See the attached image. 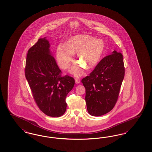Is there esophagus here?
Here are the masks:
<instances>
[{
	"label": "esophagus",
	"instance_id": "1",
	"mask_svg": "<svg viewBox=\"0 0 152 152\" xmlns=\"http://www.w3.org/2000/svg\"><path fill=\"white\" fill-rule=\"evenodd\" d=\"M75 83L77 84H79L80 83V80L79 78H76L75 79Z\"/></svg>",
	"mask_w": 152,
	"mask_h": 152
}]
</instances>
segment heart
Returning <instances> with one entry per match:
<instances>
[{"label":"heart","mask_w":152,"mask_h":152,"mask_svg":"<svg viewBox=\"0 0 152 152\" xmlns=\"http://www.w3.org/2000/svg\"><path fill=\"white\" fill-rule=\"evenodd\" d=\"M105 51V43L102 40L87 34H79L70 38L65 45H59L56 48L57 60L62 68L69 67L73 60V54H77L80 64L73 66L71 72L80 76L83 68L91 69L97 66Z\"/></svg>","instance_id":"1"}]
</instances>
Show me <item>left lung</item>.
Here are the masks:
<instances>
[{
    "instance_id": "left-lung-1",
    "label": "left lung",
    "mask_w": 152,
    "mask_h": 152,
    "mask_svg": "<svg viewBox=\"0 0 152 152\" xmlns=\"http://www.w3.org/2000/svg\"><path fill=\"white\" fill-rule=\"evenodd\" d=\"M124 77L123 55L114 50L101 61L89 76L81 80L90 115H102L113 109Z\"/></svg>"
}]
</instances>
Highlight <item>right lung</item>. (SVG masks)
Wrapping results in <instances>:
<instances>
[{
    "label": "right lung",
    "mask_w": 152,
    "mask_h": 152,
    "mask_svg": "<svg viewBox=\"0 0 152 152\" xmlns=\"http://www.w3.org/2000/svg\"><path fill=\"white\" fill-rule=\"evenodd\" d=\"M46 37L28 50L25 77L39 109L46 115L59 117L67 109L66 98L75 85L73 77L61 76V69L50 51Z\"/></svg>",
    "instance_id": "obj_1"
}]
</instances>
